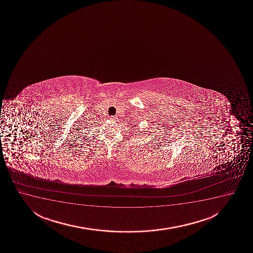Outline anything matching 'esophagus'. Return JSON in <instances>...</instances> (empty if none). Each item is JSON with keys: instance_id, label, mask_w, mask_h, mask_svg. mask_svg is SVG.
Segmentation results:
<instances>
[{"instance_id": "obj_1", "label": "esophagus", "mask_w": 253, "mask_h": 253, "mask_svg": "<svg viewBox=\"0 0 253 253\" xmlns=\"http://www.w3.org/2000/svg\"><path fill=\"white\" fill-rule=\"evenodd\" d=\"M110 119H112V120H114V119H116V117L111 116L110 117Z\"/></svg>"}]
</instances>
